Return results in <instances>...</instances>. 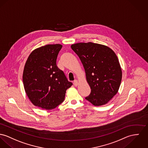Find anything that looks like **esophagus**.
<instances>
[{
	"instance_id": "obj_1",
	"label": "esophagus",
	"mask_w": 148,
	"mask_h": 148,
	"mask_svg": "<svg viewBox=\"0 0 148 148\" xmlns=\"http://www.w3.org/2000/svg\"><path fill=\"white\" fill-rule=\"evenodd\" d=\"M73 84H74V85L75 86H77L78 85V81L77 79L74 80Z\"/></svg>"
}]
</instances>
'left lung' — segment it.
<instances>
[{
  "instance_id": "1",
  "label": "left lung",
  "mask_w": 148,
  "mask_h": 148,
  "mask_svg": "<svg viewBox=\"0 0 148 148\" xmlns=\"http://www.w3.org/2000/svg\"><path fill=\"white\" fill-rule=\"evenodd\" d=\"M71 48L79 57L91 87V93L85 99L95 106L107 103L118 92L122 77L114 51L92 42L76 43Z\"/></svg>"
}]
</instances>
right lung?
<instances>
[{"label": "right lung", "mask_w": 148, "mask_h": 148, "mask_svg": "<svg viewBox=\"0 0 148 148\" xmlns=\"http://www.w3.org/2000/svg\"><path fill=\"white\" fill-rule=\"evenodd\" d=\"M62 47L56 44L35 49L24 66L25 91L31 102L43 109H53L61 103L66 91L73 85L56 65L57 55Z\"/></svg>", "instance_id": "add662e5"}]
</instances>
